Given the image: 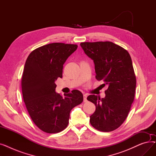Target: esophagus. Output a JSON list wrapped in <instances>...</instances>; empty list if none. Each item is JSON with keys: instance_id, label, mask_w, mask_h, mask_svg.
<instances>
[{"instance_id": "1", "label": "esophagus", "mask_w": 156, "mask_h": 156, "mask_svg": "<svg viewBox=\"0 0 156 156\" xmlns=\"http://www.w3.org/2000/svg\"><path fill=\"white\" fill-rule=\"evenodd\" d=\"M87 95H86V94H84V95H83V101H84V102H87Z\"/></svg>"}]
</instances>
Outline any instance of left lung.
Returning <instances> with one entry per match:
<instances>
[{
  "instance_id": "8db88e82",
  "label": "left lung",
  "mask_w": 156,
  "mask_h": 156,
  "mask_svg": "<svg viewBox=\"0 0 156 156\" xmlns=\"http://www.w3.org/2000/svg\"><path fill=\"white\" fill-rule=\"evenodd\" d=\"M80 45L94 60L95 78L108 86L104 98L88 96L87 100L96 107L90 122L101 132H112L125 121L134 101L136 76L132 59L126 49L109 41L82 42Z\"/></svg>"
}]
</instances>
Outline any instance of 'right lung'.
<instances>
[{"label": "right lung", "instance_id": "obj_1", "mask_svg": "<svg viewBox=\"0 0 156 156\" xmlns=\"http://www.w3.org/2000/svg\"><path fill=\"white\" fill-rule=\"evenodd\" d=\"M77 47L76 44H49L33 51L26 61L21 78L23 100L32 121L45 133L64 130L71 109L83 101L77 90L64 96L55 92V81L62 78L63 64Z\"/></svg>", "mask_w": 156, "mask_h": 156}]
</instances>
